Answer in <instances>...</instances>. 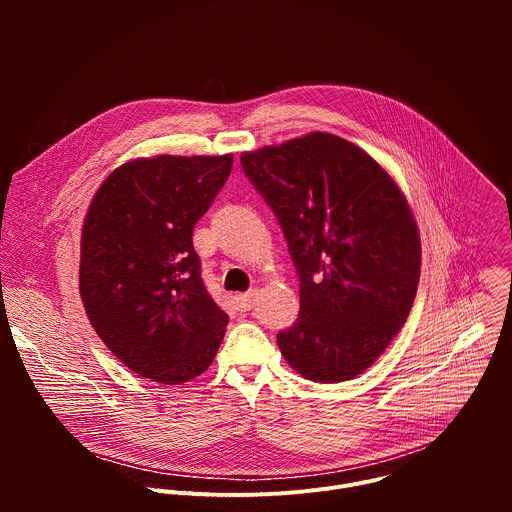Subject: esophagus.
I'll list each match as a JSON object with an SVG mask.
<instances>
[{"label": "esophagus", "instance_id": "obj_1", "mask_svg": "<svg viewBox=\"0 0 512 512\" xmlns=\"http://www.w3.org/2000/svg\"><path fill=\"white\" fill-rule=\"evenodd\" d=\"M235 304H237V310L239 312H249L253 306H255V291H247V294H239L235 298Z\"/></svg>", "mask_w": 512, "mask_h": 512}]
</instances>
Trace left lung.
I'll return each mask as SVG.
<instances>
[{
	"mask_svg": "<svg viewBox=\"0 0 512 512\" xmlns=\"http://www.w3.org/2000/svg\"><path fill=\"white\" fill-rule=\"evenodd\" d=\"M300 277V314L277 334L289 367L318 383L354 379L403 328L421 243L395 180L354 143L310 133L245 152Z\"/></svg>",
	"mask_w": 512,
	"mask_h": 512,
	"instance_id": "8db88e82",
	"label": "left lung"
}]
</instances>
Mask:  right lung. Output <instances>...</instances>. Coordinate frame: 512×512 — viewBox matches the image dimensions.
Wrapping results in <instances>:
<instances>
[{
    "mask_svg": "<svg viewBox=\"0 0 512 512\" xmlns=\"http://www.w3.org/2000/svg\"><path fill=\"white\" fill-rule=\"evenodd\" d=\"M231 168L233 154L133 160L89 206L81 298L99 338L139 377L188 383L223 342L229 316L204 287L192 231Z\"/></svg>",
    "mask_w": 512,
    "mask_h": 512,
    "instance_id": "add662e5",
    "label": "right lung"
}]
</instances>
